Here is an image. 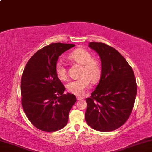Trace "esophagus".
<instances>
[{
	"instance_id": "34e87169",
	"label": "esophagus",
	"mask_w": 152,
	"mask_h": 152,
	"mask_svg": "<svg viewBox=\"0 0 152 152\" xmlns=\"http://www.w3.org/2000/svg\"><path fill=\"white\" fill-rule=\"evenodd\" d=\"M76 99H77V100H78V101H81V100L83 99V97L80 96H77Z\"/></svg>"
}]
</instances>
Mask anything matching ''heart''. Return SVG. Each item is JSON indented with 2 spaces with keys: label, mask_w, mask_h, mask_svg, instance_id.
Instances as JSON below:
<instances>
[{
  "label": "heart",
  "mask_w": 152,
  "mask_h": 152,
  "mask_svg": "<svg viewBox=\"0 0 152 152\" xmlns=\"http://www.w3.org/2000/svg\"><path fill=\"white\" fill-rule=\"evenodd\" d=\"M68 58L79 65L82 66L80 73V78L68 82L66 88L71 93L82 95L92 83L98 82L101 73V67L99 61L92 58L91 53L84 48H78L68 55ZM55 71L58 78L61 80L67 79V71L64 64L58 61L55 66Z\"/></svg>",
  "instance_id": "heart-1"
}]
</instances>
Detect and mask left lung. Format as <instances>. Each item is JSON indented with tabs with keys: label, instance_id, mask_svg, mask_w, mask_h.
I'll return each mask as SVG.
<instances>
[{
	"label": "left lung",
	"instance_id": "8db88e82",
	"mask_svg": "<svg viewBox=\"0 0 152 152\" xmlns=\"http://www.w3.org/2000/svg\"><path fill=\"white\" fill-rule=\"evenodd\" d=\"M88 47L101 61V79L91 96L86 99L87 124L100 132H111L127 121L134 105L137 84L132 67L115 48L103 43Z\"/></svg>",
	"mask_w": 152,
	"mask_h": 152
}]
</instances>
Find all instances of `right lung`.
Returning a JSON list of instances; mask_svg holds the SVG:
<instances>
[{
    "mask_svg": "<svg viewBox=\"0 0 152 152\" xmlns=\"http://www.w3.org/2000/svg\"><path fill=\"white\" fill-rule=\"evenodd\" d=\"M74 46L51 43L37 51L25 67L20 82L22 106L31 123L40 130L56 132L68 123L76 98L69 92L63 94L66 88L55 66L60 56Z\"/></svg>",
    "mask_w": 152,
    "mask_h": 152,
    "instance_id": "add662e5",
    "label": "right lung"
}]
</instances>
